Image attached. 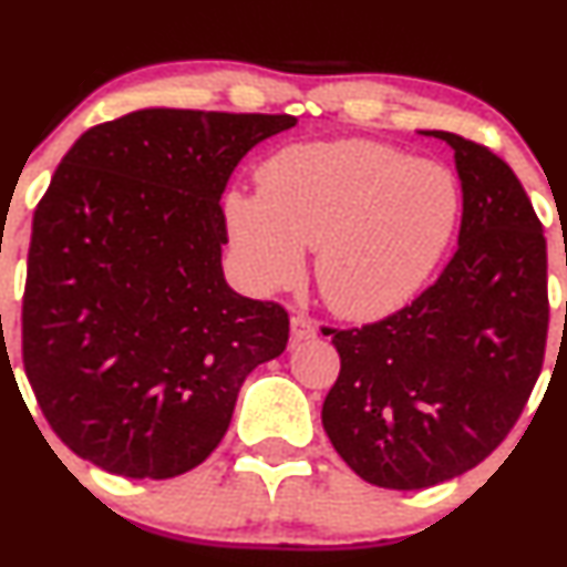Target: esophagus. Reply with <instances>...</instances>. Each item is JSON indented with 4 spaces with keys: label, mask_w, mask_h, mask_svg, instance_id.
<instances>
[{
    "label": "esophagus",
    "mask_w": 567,
    "mask_h": 567,
    "mask_svg": "<svg viewBox=\"0 0 567 567\" xmlns=\"http://www.w3.org/2000/svg\"><path fill=\"white\" fill-rule=\"evenodd\" d=\"M290 332L296 340H309L317 336V324H313L309 317H303V313H296V317L290 319Z\"/></svg>",
    "instance_id": "1"
}]
</instances>
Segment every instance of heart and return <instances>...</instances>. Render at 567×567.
Wrapping results in <instances>:
<instances>
[{
    "instance_id": "b5f03b06",
    "label": "heart",
    "mask_w": 567,
    "mask_h": 567,
    "mask_svg": "<svg viewBox=\"0 0 567 567\" xmlns=\"http://www.w3.org/2000/svg\"><path fill=\"white\" fill-rule=\"evenodd\" d=\"M462 208L454 174L378 142L285 147L261 168L258 195L231 193L227 221L250 282L290 285L317 248V285L349 319L412 301L452 240Z\"/></svg>"
}]
</instances>
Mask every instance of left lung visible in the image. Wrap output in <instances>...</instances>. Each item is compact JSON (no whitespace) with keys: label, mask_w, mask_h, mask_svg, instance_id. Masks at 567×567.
Listing matches in <instances>:
<instances>
[{"label":"left lung","mask_w":567,"mask_h":567,"mask_svg":"<svg viewBox=\"0 0 567 567\" xmlns=\"http://www.w3.org/2000/svg\"><path fill=\"white\" fill-rule=\"evenodd\" d=\"M452 145L460 248L427 290L380 322L330 330L340 374L322 425L359 478L412 491L481 465L513 431L544 364L547 240L523 184L486 145Z\"/></svg>","instance_id":"8db88e82"}]
</instances>
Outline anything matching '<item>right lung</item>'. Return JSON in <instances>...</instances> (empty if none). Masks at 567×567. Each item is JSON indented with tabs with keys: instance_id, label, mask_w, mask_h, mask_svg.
Here are the masks:
<instances>
[{
	"instance_id": "obj_1",
	"label": "right lung",
	"mask_w": 567,
	"mask_h": 567,
	"mask_svg": "<svg viewBox=\"0 0 567 567\" xmlns=\"http://www.w3.org/2000/svg\"><path fill=\"white\" fill-rule=\"evenodd\" d=\"M296 115L147 107L92 126L33 214L23 367L58 439L107 473L174 478L227 433L288 311L221 271V193Z\"/></svg>"
}]
</instances>
